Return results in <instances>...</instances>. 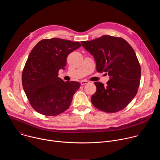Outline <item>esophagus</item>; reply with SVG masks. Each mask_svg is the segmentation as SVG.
Segmentation results:
<instances>
[{
    "mask_svg": "<svg viewBox=\"0 0 160 160\" xmlns=\"http://www.w3.org/2000/svg\"><path fill=\"white\" fill-rule=\"evenodd\" d=\"M89 83V82L87 81V80H82V81L80 82V83H81L82 85H84L87 84V83Z\"/></svg>",
    "mask_w": 160,
    "mask_h": 160,
    "instance_id": "34e87169",
    "label": "esophagus"
}]
</instances>
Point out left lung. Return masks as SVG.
I'll return each mask as SVG.
<instances>
[{
  "label": "left lung",
  "instance_id": "left-lung-1",
  "mask_svg": "<svg viewBox=\"0 0 160 160\" xmlns=\"http://www.w3.org/2000/svg\"><path fill=\"white\" fill-rule=\"evenodd\" d=\"M81 43L94 56L97 72L109 77L106 85L94 82L97 90L91 98L92 104L107 112L122 110L134 98L140 84L141 66L134 50L123 38L109 35Z\"/></svg>",
  "mask_w": 160,
  "mask_h": 160
}]
</instances>
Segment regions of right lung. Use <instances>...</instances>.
<instances>
[{
    "instance_id": "obj_1",
    "label": "right lung",
    "mask_w": 160,
    "mask_h": 160,
    "mask_svg": "<svg viewBox=\"0 0 160 160\" xmlns=\"http://www.w3.org/2000/svg\"><path fill=\"white\" fill-rule=\"evenodd\" d=\"M81 47L78 42L59 38L43 39L30 52L22 73V84L30 105L46 116L58 115L70 107L80 87L78 82L58 77L68 56Z\"/></svg>"
}]
</instances>
